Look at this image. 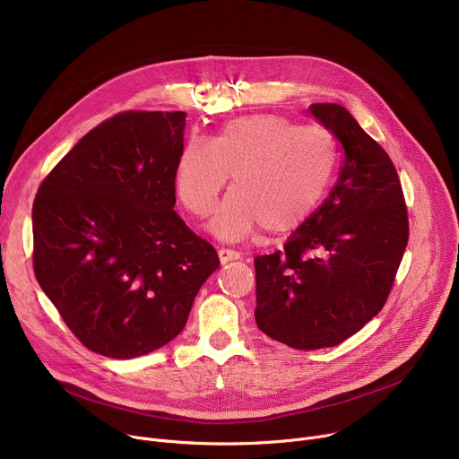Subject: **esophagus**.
Instances as JSON below:
<instances>
[{"label":"esophagus","mask_w":459,"mask_h":459,"mask_svg":"<svg viewBox=\"0 0 459 459\" xmlns=\"http://www.w3.org/2000/svg\"><path fill=\"white\" fill-rule=\"evenodd\" d=\"M219 257H221V263L226 264V263H230V261L240 259V252L231 250V248H221V250H219Z\"/></svg>","instance_id":"esophagus-1"}]
</instances>
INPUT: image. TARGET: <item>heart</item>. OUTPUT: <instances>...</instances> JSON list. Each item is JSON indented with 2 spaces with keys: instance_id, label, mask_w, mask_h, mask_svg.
I'll return each mask as SVG.
<instances>
[{
  "instance_id": "1",
  "label": "heart",
  "mask_w": 459,
  "mask_h": 459,
  "mask_svg": "<svg viewBox=\"0 0 459 459\" xmlns=\"http://www.w3.org/2000/svg\"><path fill=\"white\" fill-rule=\"evenodd\" d=\"M338 165V143L331 130L301 126L281 114L240 116L209 139L191 134L180 147L174 186L196 217L213 209L230 180L209 228L224 238H238L257 226L266 235L299 228L325 196Z\"/></svg>"
}]
</instances>
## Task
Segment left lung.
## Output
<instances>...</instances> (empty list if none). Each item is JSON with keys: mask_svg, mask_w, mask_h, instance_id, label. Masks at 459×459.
<instances>
[{"mask_svg": "<svg viewBox=\"0 0 459 459\" xmlns=\"http://www.w3.org/2000/svg\"><path fill=\"white\" fill-rule=\"evenodd\" d=\"M308 112L340 141V176L283 250L254 259L257 327L294 349L333 347L382 310L408 244L395 165L343 107Z\"/></svg>", "mask_w": 459, "mask_h": 459, "instance_id": "1", "label": "left lung"}]
</instances>
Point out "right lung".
Here are the masks:
<instances>
[{"label":"right lung","mask_w":459,"mask_h":459,"mask_svg":"<svg viewBox=\"0 0 459 459\" xmlns=\"http://www.w3.org/2000/svg\"><path fill=\"white\" fill-rule=\"evenodd\" d=\"M186 112H121L46 176L32 204V266L90 351L134 359L187 324L221 261L174 211Z\"/></svg>","instance_id":"add662e5"}]
</instances>
